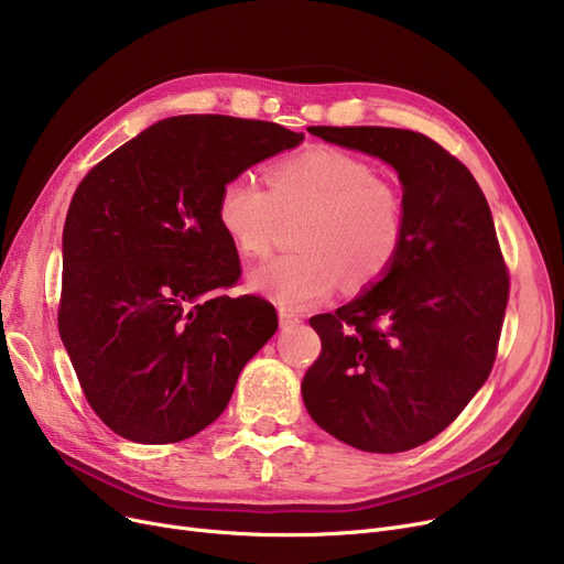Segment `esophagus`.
I'll return each instance as SVG.
<instances>
[{
  "label": "esophagus",
  "mask_w": 564,
  "mask_h": 564,
  "mask_svg": "<svg viewBox=\"0 0 564 564\" xmlns=\"http://www.w3.org/2000/svg\"><path fill=\"white\" fill-rule=\"evenodd\" d=\"M279 321H281V327H295L302 323V315L292 308H279Z\"/></svg>",
  "instance_id": "obj_1"
}]
</instances>
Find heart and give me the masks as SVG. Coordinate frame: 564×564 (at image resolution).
Wrapping results in <instances>:
<instances>
[{"instance_id": "1", "label": "heart", "mask_w": 564, "mask_h": 564, "mask_svg": "<svg viewBox=\"0 0 564 564\" xmlns=\"http://www.w3.org/2000/svg\"><path fill=\"white\" fill-rule=\"evenodd\" d=\"M300 253L253 269L249 285L288 308H308L332 297L348 279L364 288L394 267L405 241L401 193L373 165L332 147L281 161L269 184L251 173L224 182L216 224L237 253L260 258L283 218H302Z\"/></svg>"}]
</instances>
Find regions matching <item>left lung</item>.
Returning <instances> with one entry per match:
<instances>
[{
    "mask_svg": "<svg viewBox=\"0 0 564 564\" xmlns=\"http://www.w3.org/2000/svg\"><path fill=\"white\" fill-rule=\"evenodd\" d=\"M399 173L405 241L389 272L350 304L311 317L323 352L302 380L313 422L361 452L429 443L494 369L509 272L473 173L424 133L311 127Z\"/></svg>",
    "mask_w": 564,
    "mask_h": 564,
    "instance_id": "obj_1",
    "label": "left lung"
}]
</instances>
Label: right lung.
<instances>
[{
	"instance_id": "obj_1",
	"label": "right lung",
	"mask_w": 564,
	"mask_h": 564,
	"mask_svg": "<svg viewBox=\"0 0 564 564\" xmlns=\"http://www.w3.org/2000/svg\"><path fill=\"white\" fill-rule=\"evenodd\" d=\"M302 140L274 121L167 117L73 193L57 325L87 403L117 435L167 445L200 433L274 336L272 304L224 292L241 267L216 198L226 180Z\"/></svg>"
}]
</instances>
